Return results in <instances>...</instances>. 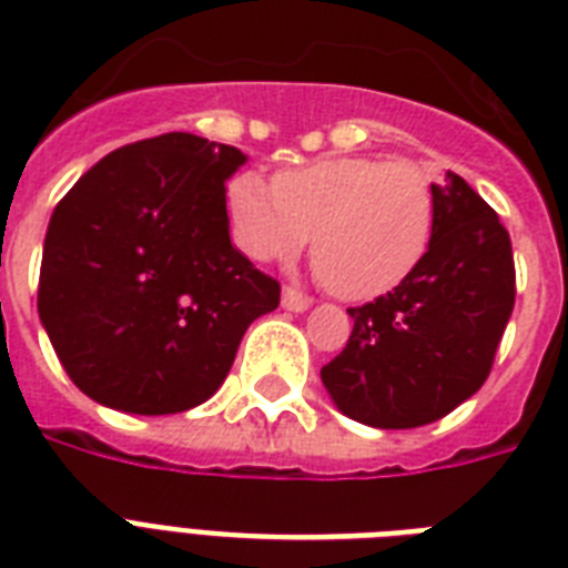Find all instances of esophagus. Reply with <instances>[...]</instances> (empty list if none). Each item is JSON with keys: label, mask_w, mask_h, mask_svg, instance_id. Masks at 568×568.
Here are the masks:
<instances>
[{"label": "esophagus", "mask_w": 568, "mask_h": 568, "mask_svg": "<svg viewBox=\"0 0 568 568\" xmlns=\"http://www.w3.org/2000/svg\"><path fill=\"white\" fill-rule=\"evenodd\" d=\"M311 305H314V302H311L307 296H302L298 290L284 287V293H281V307H284V311H296V314H305Z\"/></svg>", "instance_id": "obj_1"}]
</instances>
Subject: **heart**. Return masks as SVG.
Returning <instances> with one entry per match:
<instances>
[{"label": "heart", "instance_id": "1", "mask_svg": "<svg viewBox=\"0 0 568 568\" xmlns=\"http://www.w3.org/2000/svg\"><path fill=\"white\" fill-rule=\"evenodd\" d=\"M236 248L257 263H290L311 245L334 296L367 302L406 281L435 231L433 183L408 160L325 156L275 174L252 171L224 192Z\"/></svg>", "mask_w": 568, "mask_h": 568}]
</instances>
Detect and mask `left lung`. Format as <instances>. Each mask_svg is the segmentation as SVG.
<instances>
[{
  "mask_svg": "<svg viewBox=\"0 0 568 568\" xmlns=\"http://www.w3.org/2000/svg\"><path fill=\"white\" fill-rule=\"evenodd\" d=\"M433 197L424 261L388 296L349 307L344 353L320 371L334 406L376 429L433 424L477 394L516 305L498 213L453 171Z\"/></svg>",
  "mask_w": 568,
  "mask_h": 568,
  "instance_id": "1",
  "label": "left lung"
}]
</instances>
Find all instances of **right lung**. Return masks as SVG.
<instances>
[{
    "label": "right lung",
    "instance_id": "1",
    "mask_svg": "<svg viewBox=\"0 0 568 568\" xmlns=\"http://www.w3.org/2000/svg\"><path fill=\"white\" fill-rule=\"evenodd\" d=\"M240 148L165 133L118 148L47 227L38 314L82 394L130 415L201 406L278 281L231 243L224 183Z\"/></svg>",
    "mask_w": 568,
    "mask_h": 568
}]
</instances>
